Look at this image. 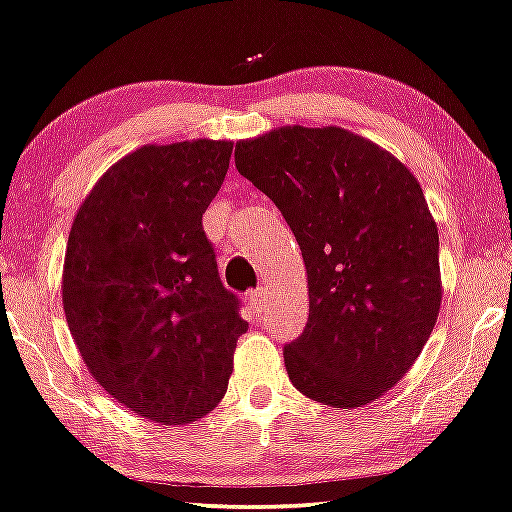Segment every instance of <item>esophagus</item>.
<instances>
[{"label":"esophagus","mask_w":512,"mask_h":512,"mask_svg":"<svg viewBox=\"0 0 512 512\" xmlns=\"http://www.w3.org/2000/svg\"><path fill=\"white\" fill-rule=\"evenodd\" d=\"M246 299H249V306L254 308L256 313H263L268 308V289L266 287H258V289H254V292H249V296H246Z\"/></svg>","instance_id":"34e87169"}]
</instances>
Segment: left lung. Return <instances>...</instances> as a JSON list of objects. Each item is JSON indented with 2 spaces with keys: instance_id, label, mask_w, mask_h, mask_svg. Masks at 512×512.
Returning a JSON list of instances; mask_svg holds the SVG:
<instances>
[{
  "instance_id": "obj_1",
  "label": "left lung",
  "mask_w": 512,
  "mask_h": 512,
  "mask_svg": "<svg viewBox=\"0 0 512 512\" xmlns=\"http://www.w3.org/2000/svg\"><path fill=\"white\" fill-rule=\"evenodd\" d=\"M235 163L304 256L308 323L285 349L289 380L325 406H368L413 368L439 318V232L420 182L339 125L239 140Z\"/></svg>"
}]
</instances>
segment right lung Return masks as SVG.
<instances>
[{
  "mask_svg": "<svg viewBox=\"0 0 512 512\" xmlns=\"http://www.w3.org/2000/svg\"><path fill=\"white\" fill-rule=\"evenodd\" d=\"M230 156V140L144 144L97 180L68 232L73 342L111 399L159 425L218 406L249 330L201 227Z\"/></svg>",
  "mask_w": 512,
  "mask_h": 512,
  "instance_id": "add662e5",
  "label": "right lung"
}]
</instances>
